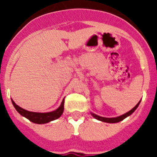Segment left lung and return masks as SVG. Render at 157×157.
Wrapping results in <instances>:
<instances>
[{"mask_svg":"<svg viewBox=\"0 0 157 157\" xmlns=\"http://www.w3.org/2000/svg\"><path fill=\"white\" fill-rule=\"evenodd\" d=\"M140 102H141V101L138 102L137 105H136L135 107H134L130 111H129L128 112H127V113H125V114L122 115V116H118V117H116V118H105V117H101V116H98V115L94 114V113H91V115H92L93 116H94L95 119H97V120H100V121H102V122H105V123H118V122H120L122 121L123 120H124L125 118H127V116H130V115L132 114L133 112H134V111L137 109V108L138 107V105H139Z\"/></svg>","mask_w":157,"mask_h":157,"instance_id":"obj_1","label":"left lung"}]
</instances>
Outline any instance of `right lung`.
Segmentation results:
<instances>
[{"mask_svg":"<svg viewBox=\"0 0 157 157\" xmlns=\"http://www.w3.org/2000/svg\"><path fill=\"white\" fill-rule=\"evenodd\" d=\"M12 102L13 106L15 107V109H16V111L19 112V114L28 119L30 121L34 123H37V124H44V123H47L48 122L58 119L63 114V105H64V100H63L60 106L56 110L51 112H46V113H40V112H33L25 110V109L18 106L12 100Z\"/></svg>","mask_w":157,"mask_h":157,"instance_id":"1","label":"right lung"}]
</instances>
